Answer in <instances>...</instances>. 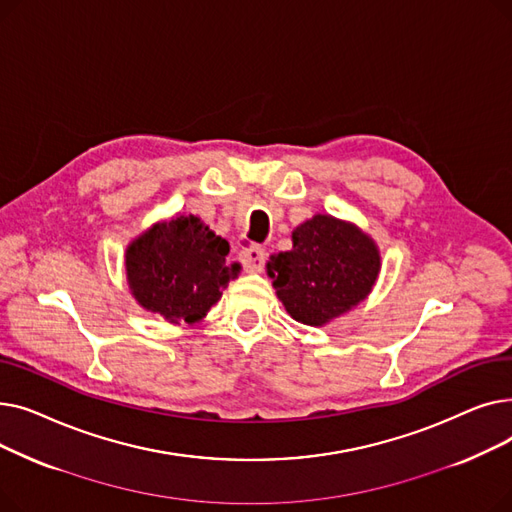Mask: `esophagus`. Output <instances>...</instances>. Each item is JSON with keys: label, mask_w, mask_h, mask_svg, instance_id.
Listing matches in <instances>:
<instances>
[{"label": "esophagus", "mask_w": 512, "mask_h": 512, "mask_svg": "<svg viewBox=\"0 0 512 512\" xmlns=\"http://www.w3.org/2000/svg\"><path fill=\"white\" fill-rule=\"evenodd\" d=\"M240 261L245 265L247 272H261L265 263V249L249 247L240 253Z\"/></svg>", "instance_id": "1"}]
</instances>
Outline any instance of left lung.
<instances>
[{"instance_id":"1","label":"left lung","mask_w":512,"mask_h":512,"mask_svg":"<svg viewBox=\"0 0 512 512\" xmlns=\"http://www.w3.org/2000/svg\"><path fill=\"white\" fill-rule=\"evenodd\" d=\"M380 272L375 242L353 224L315 215L292 232V251L267 261V276L286 311L307 326L359 305Z\"/></svg>"}]
</instances>
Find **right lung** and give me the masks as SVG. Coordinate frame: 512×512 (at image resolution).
Returning a JSON list of instances; mask_svg holds the SVG:
<instances>
[{"label":"right lung","instance_id":"1","mask_svg":"<svg viewBox=\"0 0 512 512\" xmlns=\"http://www.w3.org/2000/svg\"><path fill=\"white\" fill-rule=\"evenodd\" d=\"M228 251V240L195 215H178L155 224L128 247V286L147 311L193 324L220 301L238 272V263H226Z\"/></svg>","mask_w":512,"mask_h":512}]
</instances>
